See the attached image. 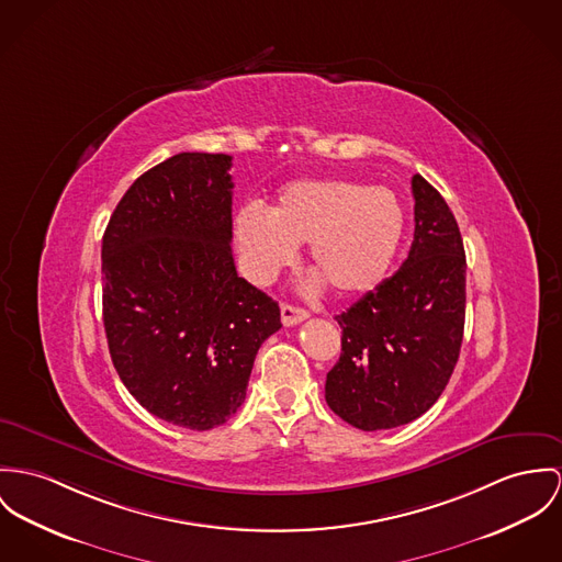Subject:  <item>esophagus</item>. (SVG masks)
<instances>
[{"mask_svg": "<svg viewBox=\"0 0 562 562\" xmlns=\"http://www.w3.org/2000/svg\"><path fill=\"white\" fill-rule=\"evenodd\" d=\"M305 318H307V312H305L303 307L291 305V303H282V323H284L286 327L300 325Z\"/></svg>", "mask_w": 562, "mask_h": 562, "instance_id": "34e87169", "label": "esophagus"}]
</instances>
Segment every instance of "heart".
Returning <instances> with one entry per match:
<instances>
[{
  "label": "heart",
  "mask_w": 562,
  "mask_h": 562,
  "mask_svg": "<svg viewBox=\"0 0 562 562\" xmlns=\"http://www.w3.org/2000/svg\"><path fill=\"white\" fill-rule=\"evenodd\" d=\"M402 233L404 212L395 194L350 179L291 181L271 210L246 203L233 220L252 280H271L307 241L310 265L342 295L368 293L385 280Z\"/></svg>",
  "instance_id": "b5f03b06"
}]
</instances>
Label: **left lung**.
Returning a JSON list of instances; mask_svg holds the SVG:
<instances>
[{
	"mask_svg": "<svg viewBox=\"0 0 562 562\" xmlns=\"http://www.w3.org/2000/svg\"><path fill=\"white\" fill-rule=\"evenodd\" d=\"M415 237L402 267L336 321L342 352L325 400L346 424L374 432L422 417L447 387L467 314V255L458 222L422 175L413 177Z\"/></svg>",
	"mask_w": 562,
	"mask_h": 562,
	"instance_id": "obj_1",
	"label": "left lung"
}]
</instances>
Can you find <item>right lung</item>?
I'll return each mask as SVG.
<instances>
[{
	"label": "right lung",
	"mask_w": 562,
	"mask_h": 562,
	"mask_svg": "<svg viewBox=\"0 0 562 562\" xmlns=\"http://www.w3.org/2000/svg\"><path fill=\"white\" fill-rule=\"evenodd\" d=\"M231 156L183 151L140 175L102 237V318L136 402L188 430L226 424L280 307L237 276Z\"/></svg>",
	"instance_id": "add662e5"
}]
</instances>
